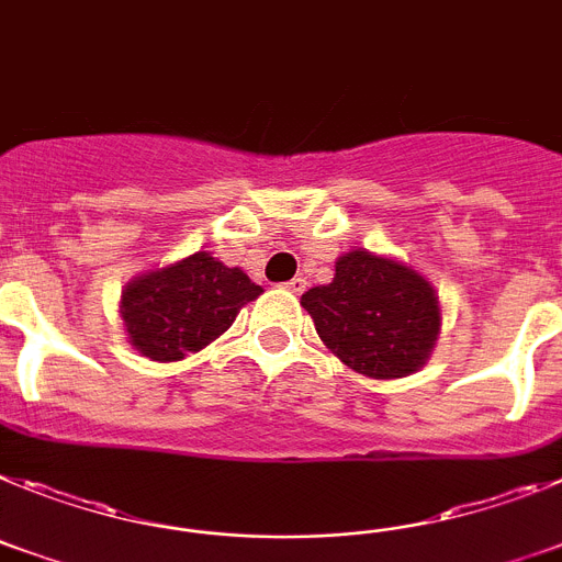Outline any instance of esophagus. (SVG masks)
<instances>
[{
	"label": "esophagus",
	"instance_id": "34e87169",
	"mask_svg": "<svg viewBox=\"0 0 562 562\" xmlns=\"http://www.w3.org/2000/svg\"><path fill=\"white\" fill-rule=\"evenodd\" d=\"M305 285H308V280H305V277H294L291 282H285V288L291 291V294H302V291H305Z\"/></svg>",
	"mask_w": 562,
	"mask_h": 562
}]
</instances>
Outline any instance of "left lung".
<instances>
[{
    "instance_id": "obj_1",
    "label": "left lung",
    "mask_w": 562,
    "mask_h": 562,
    "mask_svg": "<svg viewBox=\"0 0 562 562\" xmlns=\"http://www.w3.org/2000/svg\"><path fill=\"white\" fill-rule=\"evenodd\" d=\"M319 339L356 373L402 379L436 348L441 305L418 271L364 248L341 254L334 282L302 294Z\"/></svg>"
}]
</instances>
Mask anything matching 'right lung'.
Here are the masks:
<instances>
[{
  "mask_svg": "<svg viewBox=\"0 0 562 562\" xmlns=\"http://www.w3.org/2000/svg\"><path fill=\"white\" fill-rule=\"evenodd\" d=\"M262 294L240 268L209 251H194L172 266L146 271L121 294L130 345L153 362H180L232 328L246 302Z\"/></svg>",
  "mask_w": 562,
  "mask_h": 562,
  "instance_id": "1",
  "label": "right lung"
}]
</instances>
